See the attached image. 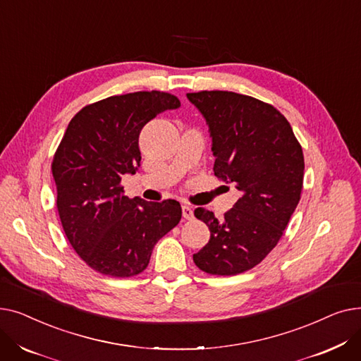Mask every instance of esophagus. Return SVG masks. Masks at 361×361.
<instances>
[{"mask_svg":"<svg viewBox=\"0 0 361 361\" xmlns=\"http://www.w3.org/2000/svg\"><path fill=\"white\" fill-rule=\"evenodd\" d=\"M181 211H183V218L185 219H193V209L190 206H181Z\"/></svg>","mask_w":361,"mask_h":361,"instance_id":"34e87169","label":"esophagus"}]
</instances>
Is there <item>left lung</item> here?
I'll use <instances>...</instances> for the list:
<instances>
[{"instance_id":"obj_1","label":"left lung","mask_w":361,"mask_h":361,"mask_svg":"<svg viewBox=\"0 0 361 361\" xmlns=\"http://www.w3.org/2000/svg\"><path fill=\"white\" fill-rule=\"evenodd\" d=\"M206 120L214 173L235 183L240 199L218 221L197 207L211 238L193 255L211 275H237L259 264L278 244L300 202L305 157L287 118L269 104L226 90L187 93Z\"/></svg>"}]
</instances>
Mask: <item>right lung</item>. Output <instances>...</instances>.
Instances as JSON below:
<instances>
[{
  "label": "right lung",
  "instance_id": "obj_1",
  "mask_svg": "<svg viewBox=\"0 0 361 361\" xmlns=\"http://www.w3.org/2000/svg\"><path fill=\"white\" fill-rule=\"evenodd\" d=\"M180 101L152 90L109 97L71 118L52 161L56 209L64 233L92 269L128 278L143 272L159 238L181 219L177 200L124 196L121 177L140 166L146 123Z\"/></svg>",
  "mask_w": 361,
  "mask_h": 361
}]
</instances>
